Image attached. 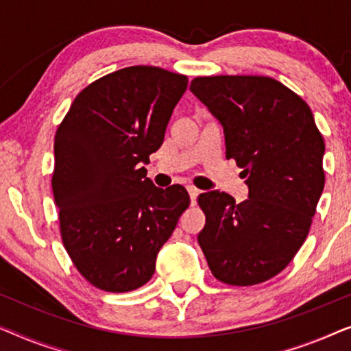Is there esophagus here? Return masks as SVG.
<instances>
[{
	"instance_id": "1",
	"label": "esophagus",
	"mask_w": 351,
	"mask_h": 351,
	"mask_svg": "<svg viewBox=\"0 0 351 351\" xmlns=\"http://www.w3.org/2000/svg\"><path fill=\"white\" fill-rule=\"evenodd\" d=\"M187 192H189V195H191V202H192V205L195 204V200H197V195H199V189H197L195 186H192V184H189L187 186Z\"/></svg>"
}]
</instances>
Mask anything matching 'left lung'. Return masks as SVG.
Segmentation results:
<instances>
[{
  "label": "left lung",
  "mask_w": 351,
  "mask_h": 351,
  "mask_svg": "<svg viewBox=\"0 0 351 351\" xmlns=\"http://www.w3.org/2000/svg\"><path fill=\"white\" fill-rule=\"evenodd\" d=\"M191 92L221 122L226 157L243 169L248 199L199 195V245L216 278L232 286L278 275L307 239L324 187V140L307 103L267 76H204Z\"/></svg>",
  "instance_id": "1"
}]
</instances>
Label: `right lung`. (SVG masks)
<instances>
[{
    "mask_svg": "<svg viewBox=\"0 0 351 351\" xmlns=\"http://www.w3.org/2000/svg\"><path fill=\"white\" fill-rule=\"evenodd\" d=\"M187 88V76L128 66L88 84L53 141L52 191L62 241L84 278L108 293L140 288L191 204L180 184L146 178L149 156Z\"/></svg>",
    "mask_w": 351,
    "mask_h": 351,
    "instance_id": "obj_1",
    "label": "right lung"
}]
</instances>
